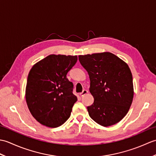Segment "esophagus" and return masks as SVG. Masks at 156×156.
I'll return each instance as SVG.
<instances>
[{
	"instance_id": "1",
	"label": "esophagus",
	"mask_w": 156,
	"mask_h": 156,
	"mask_svg": "<svg viewBox=\"0 0 156 156\" xmlns=\"http://www.w3.org/2000/svg\"><path fill=\"white\" fill-rule=\"evenodd\" d=\"M87 93H88V90H84L82 92H80V97H83V96H84L86 94H87Z\"/></svg>"
}]
</instances>
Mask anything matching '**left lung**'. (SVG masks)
<instances>
[{"label":"left lung","instance_id":"obj_1","mask_svg":"<svg viewBox=\"0 0 156 156\" xmlns=\"http://www.w3.org/2000/svg\"><path fill=\"white\" fill-rule=\"evenodd\" d=\"M90 78L89 90L94 102L89 116L103 127L117 123L127 115L134 90L131 69L126 62L110 52L78 56Z\"/></svg>","mask_w":156,"mask_h":156}]
</instances>
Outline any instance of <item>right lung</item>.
I'll list each match as a JSON object with an SVG mask.
<instances>
[{
  "label": "right lung",
  "mask_w": 156,
  "mask_h": 156,
  "mask_svg": "<svg viewBox=\"0 0 156 156\" xmlns=\"http://www.w3.org/2000/svg\"><path fill=\"white\" fill-rule=\"evenodd\" d=\"M78 60L77 55L51 54L33 66L25 89L27 107L36 120L55 128L70 117L77 97L66 78Z\"/></svg>",
  "instance_id": "add662e5"
}]
</instances>
